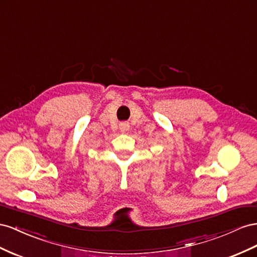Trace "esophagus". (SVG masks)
Returning a JSON list of instances; mask_svg holds the SVG:
<instances>
[{
  "instance_id": "obj_1",
  "label": "esophagus",
  "mask_w": 257,
  "mask_h": 257,
  "mask_svg": "<svg viewBox=\"0 0 257 257\" xmlns=\"http://www.w3.org/2000/svg\"><path fill=\"white\" fill-rule=\"evenodd\" d=\"M119 130L123 134L127 133V131L129 130V123L128 122H120L119 123Z\"/></svg>"
}]
</instances>
